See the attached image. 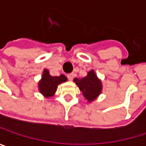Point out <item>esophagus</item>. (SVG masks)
<instances>
[{
  "label": "esophagus",
  "mask_w": 146,
  "mask_h": 146,
  "mask_svg": "<svg viewBox=\"0 0 146 146\" xmlns=\"http://www.w3.org/2000/svg\"><path fill=\"white\" fill-rule=\"evenodd\" d=\"M74 76H75V74H74L73 73H69V74H68V78L69 80H73V78H74Z\"/></svg>",
  "instance_id": "34e87169"
}]
</instances>
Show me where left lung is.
I'll return each mask as SVG.
<instances>
[{"instance_id":"obj_1","label":"left lung","mask_w":146,"mask_h":146,"mask_svg":"<svg viewBox=\"0 0 146 146\" xmlns=\"http://www.w3.org/2000/svg\"><path fill=\"white\" fill-rule=\"evenodd\" d=\"M73 80L82 91V95L89 102L94 101L102 92V83L94 70L90 71L86 77L81 79L76 78Z\"/></svg>"}]
</instances>
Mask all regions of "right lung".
Segmentation results:
<instances>
[{
	"label": "right lung",
	"mask_w": 146,
	"mask_h": 146,
	"mask_svg": "<svg viewBox=\"0 0 146 146\" xmlns=\"http://www.w3.org/2000/svg\"><path fill=\"white\" fill-rule=\"evenodd\" d=\"M68 78L64 75L60 76H50L48 70L44 69L42 78L39 83V88L41 94L44 96L50 97L54 95L56 90L57 85L61 83L66 82Z\"/></svg>",
	"instance_id": "1"
}]
</instances>
